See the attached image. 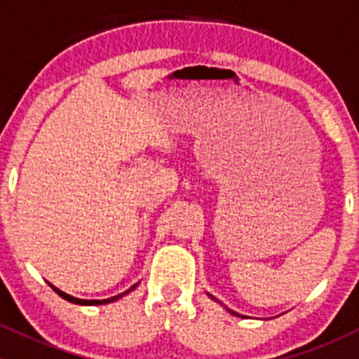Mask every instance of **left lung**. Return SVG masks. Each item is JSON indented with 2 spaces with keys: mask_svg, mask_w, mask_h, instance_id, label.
<instances>
[{
  "mask_svg": "<svg viewBox=\"0 0 359 359\" xmlns=\"http://www.w3.org/2000/svg\"><path fill=\"white\" fill-rule=\"evenodd\" d=\"M208 295H210V293H208ZM210 297H212V299H213V300H217V299H215V297H213V295H210ZM227 311H229V313H233V314H234V316H240V314H238V313H234V311H231V309H227Z\"/></svg>",
  "mask_w": 359,
  "mask_h": 359,
  "instance_id": "obj_1",
  "label": "left lung"
}]
</instances>
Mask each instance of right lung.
Returning <instances> with one entry per match:
<instances>
[{"instance_id":"1","label":"right lung","mask_w":359,"mask_h":359,"mask_svg":"<svg viewBox=\"0 0 359 359\" xmlns=\"http://www.w3.org/2000/svg\"><path fill=\"white\" fill-rule=\"evenodd\" d=\"M48 285H50V287H52V290H53V292H55V293H59V295L62 297L64 300H67V302H72V304H79V306H104V304H111V302H114V300L121 299V297H123V295H126V293H130V292H132V290H135V288H137V285H139V283H135V285H133V287H130L128 290H126V292L119 293V295L109 297V299H104V300H85V299H76V297L69 295V293L62 292V290H59V288H57V287H53L52 283H48Z\"/></svg>"}]
</instances>
